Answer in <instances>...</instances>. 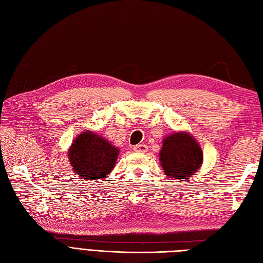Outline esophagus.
<instances>
[{"label": "esophagus", "instance_id": "34e87169", "mask_svg": "<svg viewBox=\"0 0 263 263\" xmlns=\"http://www.w3.org/2000/svg\"><path fill=\"white\" fill-rule=\"evenodd\" d=\"M147 150H148V147L146 144H138L134 147V151H136V153H140V154H145Z\"/></svg>", "mask_w": 263, "mask_h": 263}]
</instances>
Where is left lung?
I'll return each mask as SVG.
<instances>
[{"instance_id": "8db88e82", "label": "left lung", "mask_w": 263, "mask_h": 263, "mask_svg": "<svg viewBox=\"0 0 263 263\" xmlns=\"http://www.w3.org/2000/svg\"><path fill=\"white\" fill-rule=\"evenodd\" d=\"M160 161L169 178L190 179L201 166L203 153L200 145L189 134L174 133L163 140Z\"/></svg>"}]
</instances>
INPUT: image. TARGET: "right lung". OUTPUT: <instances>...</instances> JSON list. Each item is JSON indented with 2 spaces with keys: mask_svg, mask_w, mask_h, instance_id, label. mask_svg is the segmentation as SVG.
Masks as SVG:
<instances>
[{
  "mask_svg": "<svg viewBox=\"0 0 263 263\" xmlns=\"http://www.w3.org/2000/svg\"><path fill=\"white\" fill-rule=\"evenodd\" d=\"M119 150L94 133L79 135L69 149L71 166L84 179H100L112 171Z\"/></svg>",
  "mask_w": 263,
  "mask_h": 263,
  "instance_id": "right-lung-1",
  "label": "right lung"
}]
</instances>
